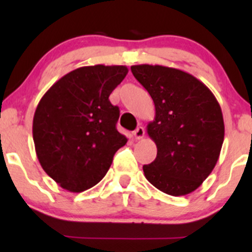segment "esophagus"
<instances>
[{"mask_svg": "<svg viewBox=\"0 0 252 252\" xmlns=\"http://www.w3.org/2000/svg\"><path fill=\"white\" fill-rule=\"evenodd\" d=\"M144 135H145V129L142 128V126H138V128L133 131V136L135 140H140V139L144 138Z\"/></svg>", "mask_w": 252, "mask_h": 252, "instance_id": "esophagus-1", "label": "esophagus"}]
</instances>
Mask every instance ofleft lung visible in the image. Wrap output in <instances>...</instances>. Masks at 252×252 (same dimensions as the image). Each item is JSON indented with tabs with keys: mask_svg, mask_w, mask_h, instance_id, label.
Here are the masks:
<instances>
[{
	"mask_svg": "<svg viewBox=\"0 0 252 252\" xmlns=\"http://www.w3.org/2000/svg\"><path fill=\"white\" fill-rule=\"evenodd\" d=\"M131 73L155 103L147 134L157 146L154 162L142 167L146 179L172 196L196 190L215 168L224 139L218 101L204 83L163 65H131Z\"/></svg>",
	"mask_w": 252,
	"mask_h": 252,
	"instance_id": "obj_1",
	"label": "left lung"
}]
</instances>
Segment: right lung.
Returning a JSON list of instances; mask_svg holds the SVG:
<instances>
[{"instance_id":"right-lung-1","label":"right lung","mask_w":252,"mask_h":252,"mask_svg":"<svg viewBox=\"0 0 252 252\" xmlns=\"http://www.w3.org/2000/svg\"><path fill=\"white\" fill-rule=\"evenodd\" d=\"M126 74V65L80 67L40 100L32 121L35 151L63 189L81 192L97 184L128 141L117 130L119 108L108 98Z\"/></svg>"}]
</instances>
